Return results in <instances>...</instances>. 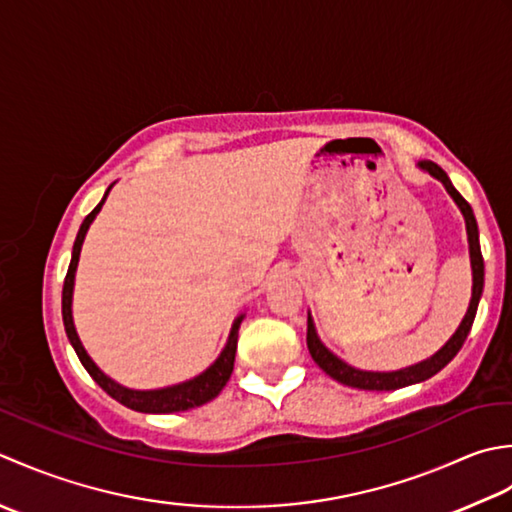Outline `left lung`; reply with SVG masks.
<instances>
[{
	"label": "left lung",
	"instance_id": "left-lung-1",
	"mask_svg": "<svg viewBox=\"0 0 512 512\" xmlns=\"http://www.w3.org/2000/svg\"><path fill=\"white\" fill-rule=\"evenodd\" d=\"M420 170H424L426 174H431L433 179H437L446 187V192L451 194L455 205L460 207V212L464 216L466 236H468V254H471V269H473L471 302H468V309H466V314L460 322V327H457L453 336L446 340V344L440 351H435L431 358H426V360L417 362V364H411V367H406V369H398V371H362V369L351 367V364L340 360L336 353L329 351L325 344H322V340L318 338L314 318H311V314H309L307 316V347H309L311 358H314V362L329 375V378H333L340 384H347V387H353V389L393 391V389H402V387H409V384H417V382H424V380L433 378V375L440 373L446 367V364L457 356V351L462 349L466 336L471 333L479 298H482V291H484V258H482V249H479V232H477V221H475V214L471 210V205H468L464 201V196L455 190L451 179H448L446 172L440 168V165L433 163V161H422Z\"/></svg>",
	"mask_w": 512,
	"mask_h": 512
}]
</instances>
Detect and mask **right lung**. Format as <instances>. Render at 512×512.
Instances as JSON below:
<instances>
[{
	"instance_id": "right-lung-1",
	"label": "right lung",
	"mask_w": 512,
	"mask_h": 512,
	"mask_svg": "<svg viewBox=\"0 0 512 512\" xmlns=\"http://www.w3.org/2000/svg\"><path fill=\"white\" fill-rule=\"evenodd\" d=\"M114 185V183H112ZM112 185L103 194L101 203L92 210L79 227V234L75 238V245H72V258H70V267L64 280V294H61V314H64V327H66V336L72 344V349L79 356L83 369H86L92 380H95L99 387L106 391L110 398L121 402L123 406H128L132 411L139 413H179V411H190L196 409V406H203L207 402H212L218 393L223 391V387L229 380V375L234 371V358H236V342H238V329H241V322L245 314L238 316L234 320L232 329H229V338L225 342V347L221 351L210 367H207L203 373L194 375V378L172 384V387H163V389H128L123 384L114 382L110 375L103 373L95 360L88 356V351L83 349V344L79 340V333L75 329V320H72V291H75V274H77V265H79V254H81V245L86 241V234L95 221L97 214L101 212L103 203L112 190Z\"/></svg>"
}]
</instances>
